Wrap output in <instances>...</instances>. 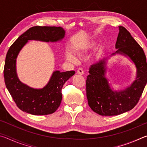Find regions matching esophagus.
I'll use <instances>...</instances> for the list:
<instances>
[{"mask_svg": "<svg viewBox=\"0 0 147 147\" xmlns=\"http://www.w3.org/2000/svg\"><path fill=\"white\" fill-rule=\"evenodd\" d=\"M77 73H78V74H80V75H83V74H84V72L82 69L80 68L78 69V70H77Z\"/></svg>", "mask_w": 147, "mask_h": 147, "instance_id": "1", "label": "esophagus"}]
</instances>
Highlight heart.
Instances as JSON below:
<instances>
[{
	"instance_id": "b5f03b06",
	"label": "heart",
	"mask_w": 147,
	"mask_h": 147,
	"mask_svg": "<svg viewBox=\"0 0 147 147\" xmlns=\"http://www.w3.org/2000/svg\"><path fill=\"white\" fill-rule=\"evenodd\" d=\"M94 45V43H87L84 46L78 47V48L75 49L74 52H75V54H77V55L81 56L84 54L88 53L89 50H90ZM66 56L69 61H76V58L73 55V54H71L70 53H67L66 54Z\"/></svg>"
}]
</instances>
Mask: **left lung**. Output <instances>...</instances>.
Returning <instances> with one entry per match:
<instances>
[{
  "instance_id": "1",
  "label": "left lung",
  "mask_w": 147,
  "mask_h": 147,
  "mask_svg": "<svg viewBox=\"0 0 147 147\" xmlns=\"http://www.w3.org/2000/svg\"><path fill=\"white\" fill-rule=\"evenodd\" d=\"M119 28L116 53L126 54L134 62L137 79L125 90L113 92L104 76L106 59L92 65L87 76L86 95L89 107L100 115H117L131 110L138 103L147 82L146 59L143 49L124 27Z\"/></svg>"
}]
</instances>
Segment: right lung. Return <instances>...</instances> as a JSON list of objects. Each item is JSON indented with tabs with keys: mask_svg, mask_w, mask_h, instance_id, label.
<instances>
[{
	"mask_svg": "<svg viewBox=\"0 0 147 147\" xmlns=\"http://www.w3.org/2000/svg\"><path fill=\"white\" fill-rule=\"evenodd\" d=\"M64 35L65 31L59 26H33L20 36L9 47L5 59L4 82L17 106L23 111L35 115L55 112L61 104L63 86L75 72L55 71L44 88H30L22 84L16 74V58L20 50L30 39L56 41L63 38Z\"/></svg>",
	"mask_w": 147,
	"mask_h": 147,
	"instance_id": "right-lung-1",
	"label": "right lung"
}]
</instances>
